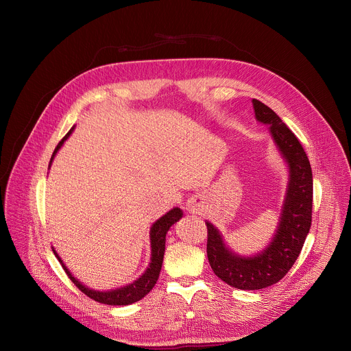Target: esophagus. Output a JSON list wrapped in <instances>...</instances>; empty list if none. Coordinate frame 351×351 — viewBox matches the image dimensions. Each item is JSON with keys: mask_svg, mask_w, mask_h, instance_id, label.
Segmentation results:
<instances>
[{"mask_svg": "<svg viewBox=\"0 0 351 351\" xmlns=\"http://www.w3.org/2000/svg\"><path fill=\"white\" fill-rule=\"evenodd\" d=\"M189 208H190V211H193V213H198L199 211V203L198 202H193V203H190L189 204Z\"/></svg>", "mask_w": 351, "mask_h": 351, "instance_id": "34e87169", "label": "esophagus"}]
</instances>
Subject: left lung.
Returning a JSON list of instances; mask_svg holds the SVG:
<instances>
[{
  "mask_svg": "<svg viewBox=\"0 0 351 351\" xmlns=\"http://www.w3.org/2000/svg\"><path fill=\"white\" fill-rule=\"evenodd\" d=\"M253 106L256 118L269 125L272 137L289 164L290 182L276 234L256 257H239L229 252L215 226L206 222L207 257L214 274L241 290L272 286L290 271L302 252L313 218V171L302 143L269 107L256 98Z\"/></svg>",
  "mask_w": 351,
  "mask_h": 351,
  "instance_id": "obj_1",
  "label": "left lung"
}]
</instances>
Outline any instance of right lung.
<instances>
[{"label": "right lung", "mask_w": 351, "mask_h": 351, "mask_svg": "<svg viewBox=\"0 0 351 351\" xmlns=\"http://www.w3.org/2000/svg\"><path fill=\"white\" fill-rule=\"evenodd\" d=\"M73 128L64 136V138L58 143V145L56 147L51 161H49V165H51L56 154L58 149L61 148V145L64 144V141L71 136ZM183 213L180 211V208H173L169 213H167L164 217H161L153 226H152V232H149V240H152V263H149V267L147 268V271L143 274L141 278H138L137 280H134L133 283L117 289V290H111V291H95L91 290L86 286H83L77 279H75L72 276V274L68 271V268L64 265L62 260L58 257V254L54 252V254L58 257L60 263L62 264L64 271L66 272V275L69 276V279L75 283V286L83 291L87 297L95 300V302L101 303V304H108V306H128L132 303L138 302L141 300L147 293H149L154 287V285L158 280L160 272H161V267H162V260H164V253H165V236L167 232L169 230V228L178 222L182 218Z\"/></svg>", "instance_id": "right-lung-1"}]
</instances>
